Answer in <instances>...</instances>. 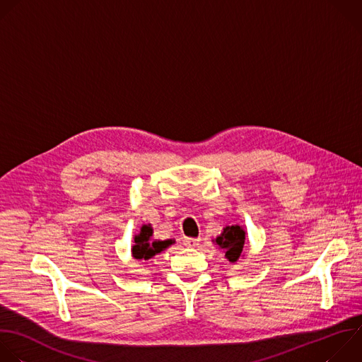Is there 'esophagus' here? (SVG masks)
I'll use <instances>...</instances> for the list:
<instances>
[{"label":"esophagus","instance_id":"1","mask_svg":"<svg viewBox=\"0 0 362 362\" xmlns=\"http://www.w3.org/2000/svg\"><path fill=\"white\" fill-rule=\"evenodd\" d=\"M185 245L187 246V247H196V246H199V243L202 242V238L200 237H196V238H193V237H186L185 240Z\"/></svg>","mask_w":362,"mask_h":362}]
</instances>
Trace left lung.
<instances>
[{"label":"left lung","instance_id":"left-lung-1","mask_svg":"<svg viewBox=\"0 0 362 362\" xmlns=\"http://www.w3.org/2000/svg\"><path fill=\"white\" fill-rule=\"evenodd\" d=\"M216 245L224 250L228 262L235 263L243 252L245 246V230L240 226H227L223 233L216 237Z\"/></svg>","mask_w":362,"mask_h":362}]
</instances>
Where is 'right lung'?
I'll list each match as a JSON object with an SVG mask.
<instances>
[{"label":"right lung","instance_id":"add662e5","mask_svg":"<svg viewBox=\"0 0 362 362\" xmlns=\"http://www.w3.org/2000/svg\"><path fill=\"white\" fill-rule=\"evenodd\" d=\"M152 233L153 230L149 224V226H142L141 233L135 235V246L132 247V253L136 260H142V259L149 260L173 243L172 240H163V242H156L155 240V242H152L151 240Z\"/></svg>","mask_w":362,"mask_h":362}]
</instances>
